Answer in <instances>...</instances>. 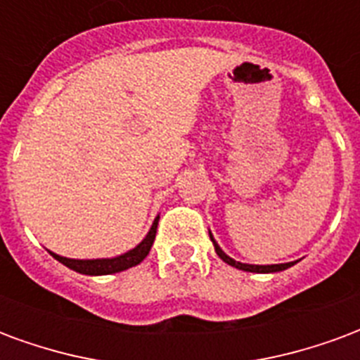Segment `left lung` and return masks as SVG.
<instances>
[{
	"label": "left lung",
	"mask_w": 360,
	"mask_h": 360,
	"mask_svg": "<svg viewBox=\"0 0 360 360\" xmlns=\"http://www.w3.org/2000/svg\"><path fill=\"white\" fill-rule=\"evenodd\" d=\"M209 236H211V234H209ZM211 240H213V236H211ZM213 244H215L217 256L221 257L223 262H226L229 266L236 267V269H242V271H252V274H274V271H283V269H287V267L292 266V264H277V266H248V264H240V262H234L233 257L226 256L225 252L217 246L215 240H213Z\"/></svg>",
	"instance_id": "1"
}]
</instances>
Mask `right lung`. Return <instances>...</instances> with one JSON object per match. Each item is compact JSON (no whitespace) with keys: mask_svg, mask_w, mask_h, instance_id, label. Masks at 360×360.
<instances>
[{"mask_svg":"<svg viewBox=\"0 0 360 360\" xmlns=\"http://www.w3.org/2000/svg\"><path fill=\"white\" fill-rule=\"evenodd\" d=\"M157 225H159V217L155 219L151 231L145 236V240L135 246L134 250H129L127 254L118 257H112V259H70V257H62L58 254H52L58 262H62L63 266H68L73 271L85 275H108V274H118V271H124V269H129V267L141 264L149 250H151L153 242H155V234H157Z\"/></svg>","mask_w":360,"mask_h":360,"instance_id":"obj_1","label":"right lung"}]
</instances>
